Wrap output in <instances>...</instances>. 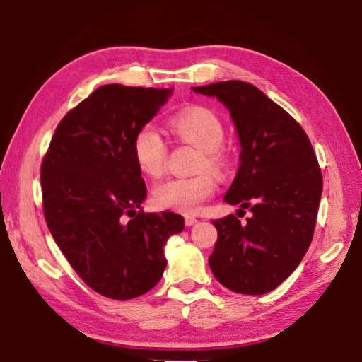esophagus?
<instances>
[{"mask_svg": "<svg viewBox=\"0 0 362 362\" xmlns=\"http://www.w3.org/2000/svg\"><path fill=\"white\" fill-rule=\"evenodd\" d=\"M196 223H198V218L189 217V216L185 217V225H187V226H193V225H196Z\"/></svg>", "mask_w": 362, "mask_h": 362, "instance_id": "obj_1", "label": "esophagus"}]
</instances>
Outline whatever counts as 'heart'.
<instances>
[{
  "label": "heart",
  "mask_w": 362,
  "mask_h": 362,
  "mask_svg": "<svg viewBox=\"0 0 362 362\" xmlns=\"http://www.w3.org/2000/svg\"><path fill=\"white\" fill-rule=\"evenodd\" d=\"M169 127L183 142L203 153L199 168L222 174L226 155L220 148L225 140V127L218 116L206 107H188L169 119ZM132 155L144 174L158 177L166 166L168 145L155 124H145L137 131L132 142ZM216 192V180L207 173L193 177H173L155 185L153 203L159 209L193 214Z\"/></svg>",
  "instance_id": "b5f03b06"
}]
</instances>
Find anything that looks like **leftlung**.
<instances>
[{
  "instance_id": "left-lung-1",
  "label": "left lung",
  "mask_w": 362,
  "mask_h": 362,
  "mask_svg": "<svg viewBox=\"0 0 362 362\" xmlns=\"http://www.w3.org/2000/svg\"><path fill=\"white\" fill-rule=\"evenodd\" d=\"M193 90L230 112L241 151L223 201L252 214L243 225L235 216L214 220L218 240L209 267L226 289L262 296L291 276L313 240L320 164L298 122L255 86L233 79Z\"/></svg>"
}]
</instances>
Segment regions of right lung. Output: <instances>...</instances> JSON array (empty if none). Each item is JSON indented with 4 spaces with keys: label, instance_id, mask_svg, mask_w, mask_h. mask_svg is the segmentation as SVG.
<instances>
[{
    "label": "right lung",
    "instance_id": "add662e5",
    "mask_svg": "<svg viewBox=\"0 0 362 362\" xmlns=\"http://www.w3.org/2000/svg\"><path fill=\"white\" fill-rule=\"evenodd\" d=\"M173 88L105 84L64 116L41 164L45 217L65 259L90 289L129 300L166 269L164 246L179 214H145L146 187L132 155L140 127Z\"/></svg>",
    "mask_w": 362,
    "mask_h": 362
}]
</instances>
